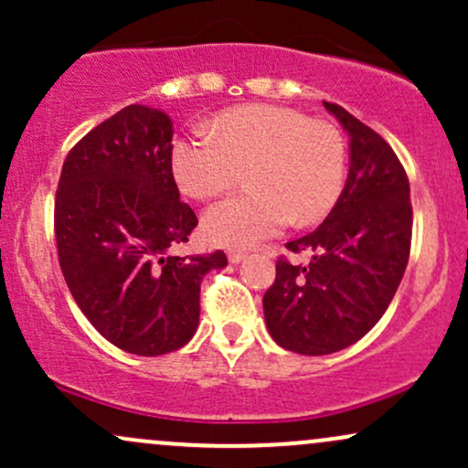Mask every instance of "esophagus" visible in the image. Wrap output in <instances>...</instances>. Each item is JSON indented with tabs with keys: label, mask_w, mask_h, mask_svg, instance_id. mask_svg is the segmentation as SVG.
I'll return each instance as SVG.
<instances>
[{
	"label": "esophagus",
	"mask_w": 468,
	"mask_h": 468,
	"mask_svg": "<svg viewBox=\"0 0 468 468\" xmlns=\"http://www.w3.org/2000/svg\"><path fill=\"white\" fill-rule=\"evenodd\" d=\"M246 257H249V252H244V250H229L230 264H239V261H244Z\"/></svg>",
	"instance_id": "obj_1"
}]
</instances>
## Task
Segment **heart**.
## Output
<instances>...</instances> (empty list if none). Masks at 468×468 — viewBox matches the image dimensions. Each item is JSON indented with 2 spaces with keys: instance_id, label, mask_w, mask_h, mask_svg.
Returning <instances> with one entry per match:
<instances>
[{
  "instance_id": "b5f03b06",
  "label": "heart",
  "mask_w": 468,
  "mask_h": 468,
  "mask_svg": "<svg viewBox=\"0 0 468 468\" xmlns=\"http://www.w3.org/2000/svg\"><path fill=\"white\" fill-rule=\"evenodd\" d=\"M346 138L338 127L266 103L222 112L208 133L178 138L171 147L174 178L196 200L227 193L249 169L246 185L252 193L204 213V235L224 249H250L290 219L313 224L325 218L346 186Z\"/></svg>"
}]
</instances>
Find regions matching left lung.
Wrapping results in <instances>:
<instances>
[{"mask_svg":"<svg viewBox=\"0 0 468 468\" xmlns=\"http://www.w3.org/2000/svg\"><path fill=\"white\" fill-rule=\"evenodd\" d=\"M324 107L350 138V171L319 229L288 241L308 266L277 261L264 319L283 350L324 356L346 350L385 314L405 275L411 246L410 180L394 149L341 105Z\"/></svg>","mask_w":468,"mask_h":468,"instance_id":"obj_1","label":"left lung"}]
</instances>
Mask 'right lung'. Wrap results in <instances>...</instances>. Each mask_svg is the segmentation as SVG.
<instances>
[{
    "mask_svg": "<svg viewBox=\"0 0 468 468\" xmlns=\"http://www.w3.org/2000/svg\"><path fill=\"white\" fill-rule=\"evenodd\" d=\"M174 122L163 110L127 105L74 144L55 200L61 272L101 336L138 356L191 341L200 283L229 264L222 250L178 257L197 218L171 171Z\"/></svg>",
    "mask_w": 468,
    "mask_h": 468,
    "instance_id": "1",
    "label": "right lung"
}]
</instances>
